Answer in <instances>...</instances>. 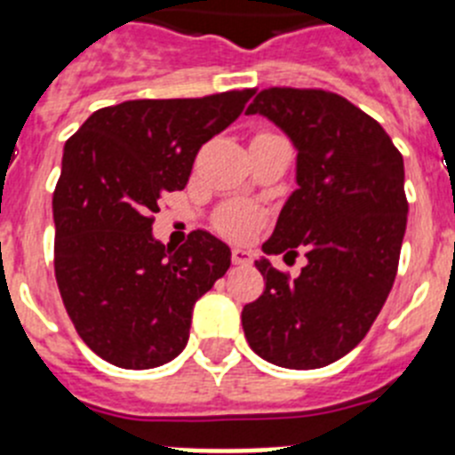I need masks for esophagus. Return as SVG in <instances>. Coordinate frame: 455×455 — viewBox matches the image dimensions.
<instances>
[{"label": "esophagus", "mask_w": 455, "mask_h": 455, "mask_svg": "<svg viewBox=\"0 0 455 455\" xmlns=\"http://www.w3.org/2000/svg\"><path fill=\"white\" fill-rule=\"evenodd\" d=\"M232 262L239 264V267H248V264L252 262L251 252L243 251V248H235V251H232Z\"/></svg>", "instance_id": "1"}]
</instances>
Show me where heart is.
Listing matches in <instances>:
<instances>
[{
  "mask_svg": "<svg viewBox=\"0 0 455 455\" xmlns=\"http://www.w3.org/2000/svg\"><path fill=\"white\" fill-rule=\"evenodd\" d=\"M257 223H259V212L251 204H235V207L223 209L219 216L220 230L235 239H243L251 235Z\"/></svg>",
  "mask_w": 455,
  "mask_h": 455,
  "instance_id": "heart-1",
  "label": "heart"
}]
</instances>
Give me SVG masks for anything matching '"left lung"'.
Segmentation results:
<instances>
[{
  "instance_id": "left-lung-1",
  "label": "left lung",
  "mask_w": 455,
  "mask_h": 455,
  "mask_svg": "<svg viewBox=\"0 0 455 455\" xmlns=\"http://www.w3.org/2000/svg\"><path fill=\"white\" fill-rule=\"evenodd\" d=\"M246 114L275 123L299 152V188L262 251L303 246L307 264L291 280L257 259L264 293L241 312L243 332L267 363L325 367L364 339L396 277L408 223L403 156L371 116L321 88H264Z\"/></svg>"
}]
</instances>
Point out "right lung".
Instances as JSON below:
<instances>
[{"mask_svg": "<svg viewBox=\"0 0 455 455\" xmlns=\"http://www.w3.org/2000/svg\"><path fill=\"white\" fill-rule=\"evenodd\" d=\"M252 88L104 107L63 148L54 200V273L92 353L152 369L184 351L196 300L230 268L204 230L178 251L152 236L164 193L182 191L196 155L241 116Z\"/></svg>", "mask_w": 455, "mask_h": 455, "instance_id": "1", "label": "right lung"}]
</instances>
